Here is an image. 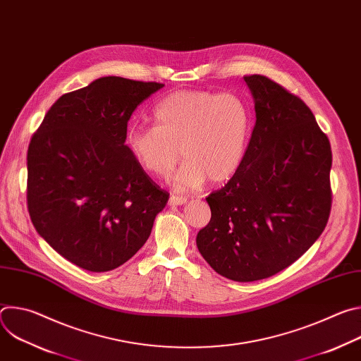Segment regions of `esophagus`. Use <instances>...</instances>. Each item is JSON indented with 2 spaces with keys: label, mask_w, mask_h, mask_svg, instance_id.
Here are the masks:
<instances>
[{
  "label": "esophagus",
  "mask_w": 361,
  "mask_h": 361,
  "mask_svg": "<svg viewBox=\"0 0 361 361\" xmlns=\"http://www.w3.org/2000/svg\"><path fill=\"white\" fill-rule=\"evenodd\" d=\"M184 202H187V198L185 197H183V195H171L170 197V200H169V204L170 205H181V204H184Z\"/></svg>",
  "instance_id": "obj_1"
}]
</instances>
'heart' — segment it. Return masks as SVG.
I'll use <instances>...</instances> for the list:
<instances>
[{
    "label": "heart",
    "instance_id": "b5f03b06",
    "mask_svg": "<svg viewBox=\"0 0 361 361\" xmlns=\"http://www.w3.org/2000/svg\"><path fill=\"white\" fill-rule=\"evenodd\" d=\"M152 120L154 127H130L126 147L135 163L157 178L174 170L181 152L184 163L173 180L178 190L197 188L207 178L223 183L244 160L251 116L233 92H173L154 109Z\"/></svg>",
    "mask_w": 361,
    "mask_h": 361
}]
</instances>
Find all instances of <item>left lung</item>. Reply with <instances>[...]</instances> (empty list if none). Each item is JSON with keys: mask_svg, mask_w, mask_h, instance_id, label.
<instances>
[{"mask_svg": "<svg viewBox=\"0 0 361 361\" xmlns=\"http://www.w3.org/2000/svg\"><path fill=\"white\" fill-rule=\"evenodd\" d=\"M255 126L244 160L207 197L197 234L204 260L234 281L271 277L324 231L331 210V147L305 102L266 75H244Z\"/></svg>", "mask_w": 361, "mask_h": 361, "instance_id": "1", "label": "left lung"}]
</instances>
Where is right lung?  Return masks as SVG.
Here are the masks:
<instances>
[{
  "label": "right lung",
  "instance_id": "add662e5",
  "mask_svg": "<svg viewBox=\"0 0 361 361\" xmlns=\"http://www.w3.org/2000/svg\"><path fill=\"white\" fill-rule=\"evenodd\" d=\"M163 87L98 78L61 95L31 137L30 219L51 247L84 270L110 271L128 262L169 201L126 147L131 114Z\"/></svg>",
  "mask_w": 361,
  "mask_h": 361
}]
</instances>
